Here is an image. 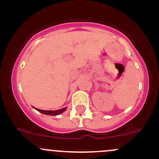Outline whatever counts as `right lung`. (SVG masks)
I'll return each mask as SVG.
<instances>
[{"instance_id":"1","label":"right lung","mask_w":159,"mask_h":159,"mask_svg":"<svg viewBox=\"0 0 159 159\" xmlns=\"http://www.w3.org/2000/svg\"><path fill=\"white\" fill-rule=\"evenodd\" d=\"M39 112H41L42 114H47V115H52V116H56V115L58 114H61L63 111H66V107H64V108H62L61 110H57V111H43V110H40V109H37L35 108Z\"/></svg>"}]
</instances>
